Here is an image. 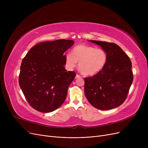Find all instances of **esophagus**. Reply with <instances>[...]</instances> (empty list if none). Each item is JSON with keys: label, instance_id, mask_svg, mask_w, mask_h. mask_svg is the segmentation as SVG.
<instances>
[{"label": "esophagus", "instance_id": "esophagus-1", "mask_svg": "<svg viewBox=\"0 0 148 148\" xmlns=\"http://www.w3.org/2000/svg\"><path fill=\"white\" fill-rule=\"evenodd\" d=\"M80 77H81L80 75H79V74H77L76 76H75V79H77V78H80Z\"/></svg>", "mask_w": 148, "mask_h": 148}]
</instances>
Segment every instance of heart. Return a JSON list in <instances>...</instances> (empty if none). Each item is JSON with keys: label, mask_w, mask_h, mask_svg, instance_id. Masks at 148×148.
Here are the masks:
<instances>
[{"label": "heart", "mask_w": 148, "mask_h": 148, "mask_svg": "<svg viewBox=\"0 0 148 148\" xmlns=\"http://www.w3.org/2000/svg\"><path fill=\"white\" fill-rule=\"evenodd\" d=\"M107 54L102 49L79 44L65 55V63L68 69L75 68L79 62L80 71L85 75H93L100 72L106 65Z\"/></svg>", "instance_id": "obj_1"}]
</instances>
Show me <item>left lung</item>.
Returning <instances> with one entry per match:
<instances>
[{
	"label": "left lung",
	"instance_id": "obj_1",
	"mask_svg": "<svg viewBox=\"0 0 148 148\" xmlns=\"http://www.w3.org/2000/svg\"><path fill=\"white\" fill-rule=\"evenodd\" d=\"M107 54L106 66L91 77L84 78V94L92 106L99 110H110L126 99L133 74L131 62L119 45L114 43L90 40Z\"/></svg>",
	"mask_w": 148,
	"mask_h": 148
}]
</instances>
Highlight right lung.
<instances>
[{
	"mask_svg": "<svg viewBox=\"0 0 148 148\" xmlns=\"http://www.w3.org/2000/svg\"><path fill=\"white\" fill-rule=\"evenodd\" d=\"M74 44L66 40L42 42L23 58L19 84L27 101L36 110L51 112L65 101L76 74L65 69L64 54Z\"/></svg>",
	"mask_w": 148,
	"mask_h": 148,
	"instance_id": "add662e5",
	"label": "right lung"
}]
</instances>
